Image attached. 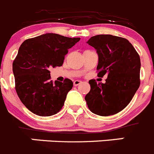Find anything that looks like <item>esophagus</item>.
I'll return each instance as SVG.
<instances>
[{
	"label": "esophagus",
	"instance_id": "esophagus-1",
	"mask_svg": "<svg viewBox=\"0 0 154 154\" xmlns=\"http://www.w3.org/2000/svg\"><path fill=\"white\" fill-rule=\"evenodd\" d=\"M82 83V81H80V80H76L74 81V86H75V87H77V86H78L79 84H80Z\"/></svg>",
	"mask_w": 154,
	"mask_h": 154
}]
</instances>
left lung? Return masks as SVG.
<instances>
[{
  "label": "left lung",
  "instance_id": "obj_1",
  "mask_svg": "<svg viewBox=\"0 0 154 154\" xmlns=\"http://www.w3.org/2000/svg\"><path fill=\"white\" fill-rule=\"evenodd\" d=\"M87 43L98 54V76L107 74V79L105 84L90 80L85 100L94 114L112 116L124 109L140 87V56L128 40L122 37L97 35Z\"/></svg>",
  "mask_w": 154,
  "mask_h": 154
}]
</instances>
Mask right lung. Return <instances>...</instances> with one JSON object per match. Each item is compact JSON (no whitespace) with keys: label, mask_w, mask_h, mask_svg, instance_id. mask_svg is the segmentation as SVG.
<instances>
[{"label":"right lung","mask_w":154,"mask_h":154,"mask_svg":"<svg viewBox=\"0 0 154 154\" xmlns=\"http://www.w3.org/2000/svg\"><path fill=\"white\" fill-rule=\"evenodd\" d=\"M80 39L46 33L22 43L13 62L15 89L23 104L32 113L51 116L61 109L73 82L66 78L63 83H53L49 68L62 65L69 48Z\"/></svg>","instance_id":"right-lung-1"}]
</instances>
